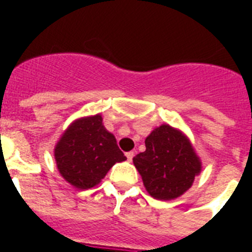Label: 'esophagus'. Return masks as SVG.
<instances>
[{"mask_svg": "<svg viewBox=\"0 0 252 252\" xmlns=\"http://www.w3.org/2000/svg\"><path fill=\"white\" fill-rule=\"evenodd\" d=\"M126 158H128V161H132V159H133V157H134V153L133 152H128V153H126Z\"/></svg>", "mask_w": 252, "mask_h": 252, "instance_id": "1", "label": "esophagus"}]
</instances>
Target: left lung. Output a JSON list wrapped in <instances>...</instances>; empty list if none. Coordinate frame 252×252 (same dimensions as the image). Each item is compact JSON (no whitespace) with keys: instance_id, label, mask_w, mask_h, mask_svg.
<instances>
[{"instance_id":"obj_1","label":"left lung","mask_w":252,"mask_h":252,"mask_svg":"<svg viewBox=\"0 0 252 252\" xmlns=\"http://www.w3.org/2000/svg\"><path fill=\"white\" fill-rule=\"evenodd\" d=\"M146 150L133 158L146 191L158 200L183 195L201 170L191 144L170 126L154 129L145 140Z\"/></svg>"}]
</instances>
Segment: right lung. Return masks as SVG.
<instances>
[{"instance_id": "1", "label": "right lung", "mask_w": 252, "mask_h": 252, "mask_svg": "<svg viewBox=\"0 0 252 252\" xmlns=\"http://www.w3.org/2000/svg\"><path fill=\"white\" fill-rule=\"evenodd\" d=\"M55 158L64 179L80 189L96 186L116 162L126 159L100 115L73 123L56 145Z\"/></svg>"}]
</instances>
